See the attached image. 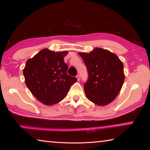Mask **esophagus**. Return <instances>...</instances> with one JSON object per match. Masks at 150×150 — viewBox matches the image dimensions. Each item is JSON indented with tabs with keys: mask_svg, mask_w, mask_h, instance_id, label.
<instances>
[{
	"mask_svg": "<svg viewBox=\"0 0 150 150\" xmlns=\"http://www.w3.org/2000/svg\"><path fill=\"white\" fill-rule=\"evenodd\" d=\"M76 77H77V80H78V81H79V80H80V76L79 75L76 76Z\"/></svg>",
	"mask_w": 150,
	"mask_h": 150,
	"instance_id": "1",
	"label": "esophagus"
}]
</instances>
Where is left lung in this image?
Wrapping results in <instances>:
<instances>
[{
	"instance_id": "8db88e82",
	"label": "left lung",
	"mask_w": 150,
	"mask_h": 150,
	"mask_svg": "<svg viewBox=\"0 0 150 150\" xmlns=\"http://www.w3.org/2000/svg\"><path fill=\"white\" fill-rule=\"evenodd\" d=\"M79 55L87 68L88 78L84 85L88 100L98 106H105L115 99L122 87L124 75L122 62L116 54L96 47L90 53Z\"/></svg>"
}]
</instances>
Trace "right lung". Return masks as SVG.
Instances as JSON below:
<instances>
[{"instance_id": "1", "label": "right lung", "mask_w": 150, "mask_h": 150, "mask_svg": "<svg viewBox=\"0 0 150 150\" xmlns=\"http://www.w3.org/2000/svg\"><path fill=\"white\" fill-rule=\"evenodd\" d=\"M67 51L55 52L45 48L27 60L23 69L25 83L30 92L45 105L59 103L77 78L67 74L64 62Z\"/></svg>"}]
</instances>
